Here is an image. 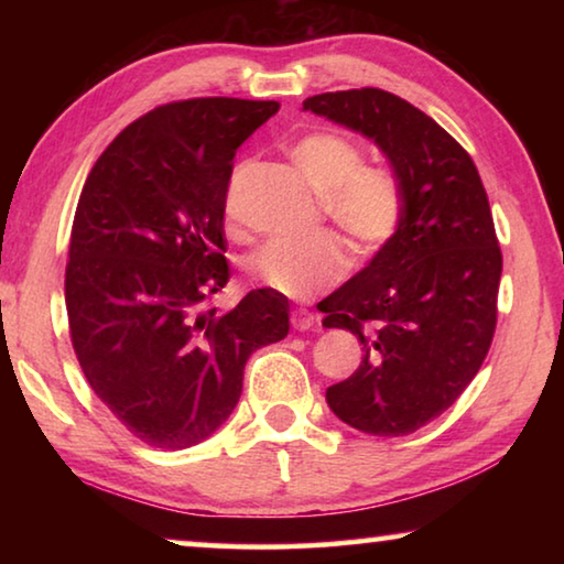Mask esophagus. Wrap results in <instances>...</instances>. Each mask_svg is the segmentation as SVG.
Returning <instances> with one entry per match:
<instances>
[{
    "label": "esophagus",
    "mask_w": 564,
    "mask_h": 564,
    "mask_svg": "<svg viewBox=\"0 0 564 564\" xmlns=\"http://www.w3.org/2000/svg\"><path fill=\"white\" fill-rule=\"evenodd\" d=\"M313 323H316V321H313V316H311L308 311H301V308H299V311L291 313V326H293L295 330H311Z\"/></svg>",
    "instance_id": "34e87169"
}]
</instances>
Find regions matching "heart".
I'll list each match as a JSON object with an SVG mask.
<instances>
[{"label":"heart","instance_id":"heart-1","mask_svg":"<svg viewBox=\"0 0 564 564\" xmlns=\"http://www.w3.org/2000/svg\"><path fill=\"white\" fill-rule=\"evenodd\" d=\"M293 166L321 194V206L346 236L352 256L373 259L403 224V191L388 169L366 166L362 149L336 131H313L291 147ZM256 283L308 299L340 279L346 248L330 231L308 241H271L243 261Z\"/></svg>","mask_w":564,"mask_h":564}]
</instances>
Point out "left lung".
Listing matches in <instances>:
<instances>
[{"label": "left lung", "mask_w": 564, "mask_h": 564, "mask_svg": "<svg viewBox=\"0 0 564 564\" xmlns=\"http://www.w3.org/2000/svg\"><path fill=\"white\" fill-rule=\"evenodd\" d=\"M303 109L373 139L403 191L393 243L318 308L366 352L326 390L333 413L360 433L410 435L460 398L490 350L502 253L488 194L470 154L395 94L328 91Z\"/></svg>", "instance_id": "left-lung-1"}]
</instances>
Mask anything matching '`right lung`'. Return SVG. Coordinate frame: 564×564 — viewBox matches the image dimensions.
Returning a JSON list of instances; mask_svg holds the SVG:
<instances>
[{"mask_svg":"<svg viewBox=\"0 0 564 564\" xmlns=\"http://www.w3.org/2000/svg\"><path fill=\"white\" fill-rule=\"evenodd\" d=\"M279 101L204 97L131 121L76 206L66 313L76 360L141 443L184 451L234 413L253 350L289 336V301L246 293L204 308L231 279L224 212L236 149Z\"/></svg>","mask_w":564,"mask_h":564,"instance_id":"1","label":"right lung"}]
</instances>
